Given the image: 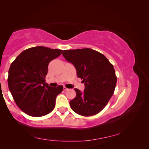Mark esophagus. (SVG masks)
<instances>
[{
  "label": "esophagus",
  "mask_w": 149,
  "mask_h": 149,
  "mask_svg": "<svg viewBox=\"0 0 149 149\" xmlns=\"http://www.w3.org/2000/svg\"><path fill=\"white\" fill-rule=\"evenodd\" d=\"M64 91H68V88H66L65 87H64Z\"/></svg>",
  "instance_id": "esophagus-1"
}]
</instances>
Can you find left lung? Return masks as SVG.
<instances>
[{"label":"left lung","mask_w":149,"mask_h":149,"mask_svg":"<svg viewBox=\"0 0 149 149\" xmlns=\"http://www.w3.org/2000/svg\"><path fill=\"white\" fill-rule=\"evenodd\" d=\"M62 55L74 65L85 85L84 92L75 89L76 96L70 101V107L84 116L98 114L114 94L117 77L113 65L102 54L89 48L65 50Z\"/></svg>","instance_id":"obj_1"}]
</instances>
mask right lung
I'll list each match as a JSON object with an SVG mask.
<instances>
[{"instance_id": "right-lung-1", "label": "right lung", "mask_w": 149, "mask_h": 149, "mask_svg": "<svg viewBox=\"0 0 149 149\" xmlns=\"http://www.w3.org/2000/svg\"><path fill=\"white\" fill-rule=\"evenodd\" d=\"M62 50L35 47L24 50L12 63L8 85L17 107L27 115L41 117L53 110L63 86L51 87L45 83L49 62Z\"/></svg>"}]
</instances>
